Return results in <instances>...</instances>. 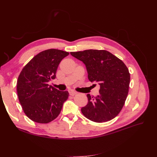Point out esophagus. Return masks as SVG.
Segmentation results:
<instances>
[{
	"label": "esophagus",
	"instance_id": "esophagus-1",
	"mask_svg": "<svg viewBox=\"0 0 157 157\" xmlns=\"http://www.w3.org/2000/svg\"><path fill=\"white\" fill-rule=\"evenodd\" d=\"M69 94L71 96H75V95L77 94V92H76L75 91H73V90H71V91H69Z\"/></svg>",
	"mask_w": 157,
	"mask_h": 157
}]
</instances>
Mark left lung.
<instances>
[{
    "label": "left lung",
    "instance_id": "1",
    "mask_svg": "<svg viewBox=\"0 0 157 157\" xmlns=\"http://www.w3.org/2000/svg\"><path fill=\"white\" fill-rule=\"evenodd\" d=\"M71 56L85 64L90 82L100 86L99 94L91 97L81 109L84 117L96 122H103L117 117L124 105L130 75L124 62L104 50H86L71 52Z\"/></svg>",
    "mask_w": 157,
    "mask_h": 157
}]
</instances>
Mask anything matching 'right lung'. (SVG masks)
Listing matches in <instances>:
<instances>
[{"label": "right lung", "instance_id": "add662e5", "mask_svg": "<svg viewBox=\"0 0 157 157\" xmlns=\"http://www.w3.org/2000/svg\"><path fill=\"white\" fill-rule=\"evenodd\" d=\"M69 52L57 49L44 50L36 55L19 75L17 93L23 111L35 122L46 124L58 117L67 91H59L48 82L56 78L61 61Z\"/></svg>", "mask_w": 157, "mask_h": 157}]
</instances>
